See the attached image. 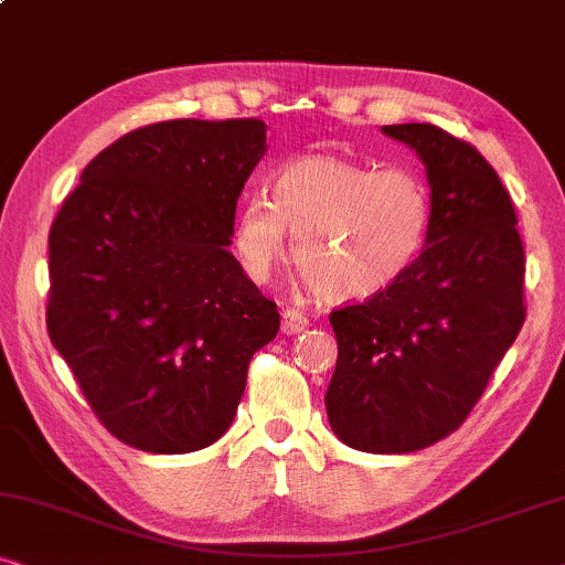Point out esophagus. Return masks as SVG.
<instances>
[{
	"label": "esophagus",
	"instance_id": "1",
	"mask_svg": "<svg viewBox=\"0 0 565 565\" xmlns=\"http://www.w3.org/2000/svg\"><path fill=\"white\" fill-rule=\"evenodd\" d=\"M309 328V320L305 315L299 312V309H284L281 312V332L284 335H299V332H305Z\"/></svg>",
	"mask_w": 565,
	"mask_h": 565
}]
</instances>
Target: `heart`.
<instances>
[{
    "label": "heart",
    "instance_id": "heart-1",
    "mask_svg": "<svg viewBox=\"0 0 565 565\" xmlns=\"http://www.w3.org/2000/svg\"><path fill=\"white\" fill-rule=\"evenodd\" d=\"M433 225L430 189L415 171L384 169L335 153L294 158L276 177L274 200L245 196L235 250L253 281L294 264L330 301H365L404 279Z\"/></svg>",
    "mask_w": 565,
    "mask_h": 565
}]
</instances>
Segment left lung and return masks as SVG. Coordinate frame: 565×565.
I'll list each match as a JSON object with an SVG mask.
<instances>
[{"label":"left lung","instance_id":"left-lung-1","mask_svg":"<svg viewBox=\"0 0 565 565\" xmlns=\"http://www.w3.org/2000/svg\"><path fill=\"white\" fill-rule=\"evenodd\" d=\"M425 163L433 225L404 279L335 309L324 407L363 452H415L460 427L524 322V250L502 179L479 150L427 122L384 125Z\"/></svg>","mask_w":565,"mask_h":565}]
</instances>
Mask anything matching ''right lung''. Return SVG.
<instances>
[{"label":"right lung","instance_id":"right-lung-1","mask_svg":"<svg viewBox=\"0 0 565 565\" xmlns=\"http://www.w3.org/2000/svg\"><path fill=\"white\" fill-rule=\"evenodd\" d=\"M266 153L260 120H169L102 150L47 235V335L99 423L138 450H202L233 425L279 309L230 253Z\"/></svg>","mask_w":565,"mask_h":565}]
</instances>
